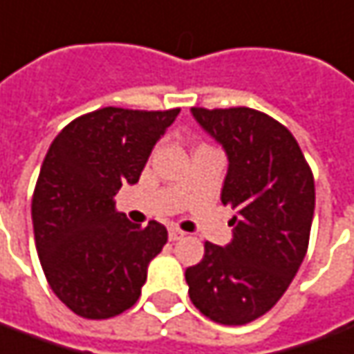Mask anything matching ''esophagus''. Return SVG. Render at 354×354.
<instances>
[{"instance_id":"34e87169","label":"esophagus","mask_w":354,"mask_h":354,"mask_svg":"<svg viewBox=\"0 0 354 354\" xmlns=\"http://www.w3.org/2000/svg\"><path fill=\"white\" fill-rule=\"evenodd\" d=\"M185 234L182 232V230H178V228H170L169 230V239L170 241H178V239H182Z\"/></svg>"}]
</instances>
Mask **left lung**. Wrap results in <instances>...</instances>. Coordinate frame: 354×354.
Returning <instances> with one entry per match:
<instances>
[{
	"mask_svg": "<svg viewBox=\"0 0 354 354\" xmlns=\"http://www.w3.org/2000/svg\"><path fill=\"white\" fill-rule=\"evenodd\" d=\"M192 115L228 157L220 199L236 216L228 245L207 241L201 263L185 270L189 299L224 326L268 313L295 278L308 247L315 178L288 128L249 107Z\"/></svg>",
	"mask_w": 354,
	"mask_h": 354,
	"instance_id": "1",
	"label": "left lung"
}]
</instances>
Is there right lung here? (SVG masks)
<instances>
[{
    "instance_id": "add662e5",
    "label": "right lung",
    "mask_w": 354,
    "mask_h": 354,
    "mask_svg": "<svg viewBox=\"0 0 354 354\" xmlns=\"http://www.w3.org/2000/svg\"><path fill=\"white\" fill-rule=\"evenodd\" d=\"M178 113L100 109L74 118L49 145L32 197L34 239L49 286L74 315L111 318L142 295L169 234L155 220L132 224L115 195L140 180Z\"/></svg>"
}]
</instances>
